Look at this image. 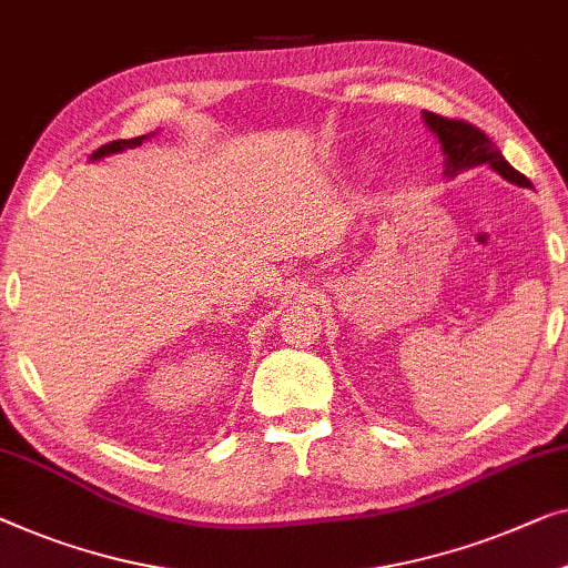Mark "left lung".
<instances>
[{
  "label": "left lung",
  "instance_id": "left-lung-1",
  "mask_svg": "<svg viewBox=\"0 0 568 568\" xmlns=\"http://www.w3.org/2000/svg\"><path fill=\"white\" fill-rule=\"evenodd\" d=\"M423 120L427 130L438 138L440 151L446 155V159H443V166H446L443 169V176L446 179H454L476 166H489L491 171H497L499 176L507 179L509 184L530 186L528 179H525L520 171L509 166L505 155L499 153V148H495V143H491L479 128H474L471 122L448 120L433 112H423Z\"/></svg>",
  "mask_w": 568,
  "mask_h": 568
}]
</instances>
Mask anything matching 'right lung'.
I'll return each instance as SVG.
<instances>
[{"mask_svg":"<svg viewBox=\"0 0 568 568\" xmlns=\"http://www.w3.org/2000/svg\"><path fill=\"white\" fill-rule=\"evenodd\" d=\"M153 135L155 133H148V135H141V138H130V141H112V143L102 145L100 151H94L92 155H89V161H102L104 155L122 153V151H128V148H138V145H143V141H148V138H153Z\"/></svg>","mask_w":568,"mask_h":568,"instance_id":"right-lung-1","label":"right lung"}]
</instances>
